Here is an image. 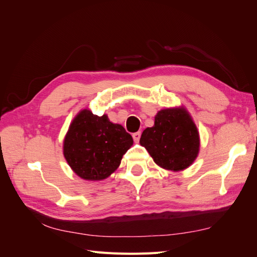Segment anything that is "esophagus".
Listing matches in <instances>:
<instances>
[{"label": "esophagus", "mask_w": 257, "mask_h": 257, "mask_svg": "<svg viewBox=\"0 0 257 257\" xmlns=\"http://www.w3.org/2000/svg\"><path fill=\"white\" fill-rule=\"evenodd\" d=\"M141 135H142V133L141 132H136V133H133V139H134V142L135 143H138L139 142V139H141Z\"/></svg>", "instance_id": "1"}]
</instances>
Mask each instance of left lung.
Here are the masks:
<instances>
[{
    "instance_id": "obj_1",
    "label": "left lung",
    "mask_w": 257,
    "mask_h": 257,
    "mask_svg": "<svg viewBox=\"0 0 257 257\" xmlns=\"http://www.w3.org/2000/svg\"><path fill=\"white\" fill-rule=\"evenodd\" d=\"M141 145L158 165L178 172L189 167L196 159L199 136L185 109H163L155 116L154 126L143 132Z\"/></svg>"
}]
</instances>
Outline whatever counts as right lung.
I'll return each mask as SVG.
<instances>
[{
	"label": "right lung",
	"instance_id": "right-lung-1",
	"mask_svg": "<svg viewBox=\"0 0 257 257\" xmlns=\"http://www.w3.org/2000/svg\"><path fill=\"white\" fill-rule=\"evenodd\" d=\"M133 138L106 114L83 109L77 114L64 139V157L74 172L85 180H103L119 167Z\"/></svg>",
	"mask_w": 257,
	"mask_h": 257
}]
</instances>
